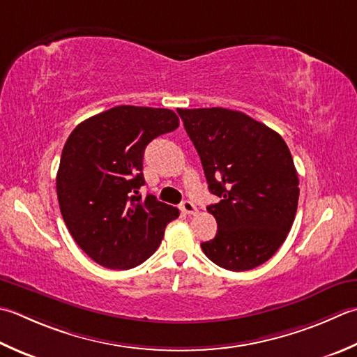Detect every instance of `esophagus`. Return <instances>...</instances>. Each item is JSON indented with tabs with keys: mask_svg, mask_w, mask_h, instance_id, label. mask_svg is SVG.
<instances>
[{
	"mask_svg": "<svg viewBox=\"0 0 357 357\" xmlns=\"http://www.w3.org/2000/svg\"><path fill=\"white\" fill-rule=\"evenodd\" d=\"M181 211H183L185 215H195L198 212V208L192 201H184L183 204H181Z\"/></svg>",
	"mask_w": 357,
	"mask_h": 357,
	"instance_id": "34e87169",
	"label": "esophagus"
}]
</instances>
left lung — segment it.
<instances>
[{"label":"left lung","instance_id":"1","mask_svg":"<svg viewBox=\"0 0 357 357\" xmlns=\"http://www.w3.org/2000/svg\"><path fill=\"white\" fill-rule=\"evenodd\" d=\"M211 190L218 225L202 252L220 268L249 271L274 255L296 218L298 176L283 137L241 111L178 109Z\"/></svg>","mask_w":357,"mask_h":357}]
</instances>
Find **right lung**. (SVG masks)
<instances>
[{
	"instance_id": "right-lung-1",
	"label": "right lung",
	"mask_w": 357,
	"mask_h": 357,
	"mask_svg": "<svg viewBox=\"0 0 357 357\" xmlns=\"http://www.w3.org/2000/svg\"><path fill=\"white\" fill-rule=\"evenodd\" d=\"M178 127L172 109L121 105L69 135L57 172L60 211L74 241L100 266H139L179 216L176 207L139 195L145 146Z\"/></svg>"
}]
</instances>
